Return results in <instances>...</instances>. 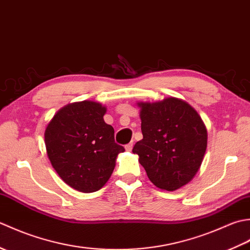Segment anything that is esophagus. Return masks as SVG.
Returning <instances> with one entry per match:
<instances>
[{"instance_id": "1", "label": "esophagus", "mask_w": 250, "mask_h": 250, "mask_svg": "<svg viewBox=\"0 0 250 250\" xmlns=\"http://www.w3.org/2000/svg\"><path fill=\"white\" fill-rule=\"evenodd\" d=\"M125 148L126 151H131L132 148H133V143H129V144H126L125 146Z\"/></svg>"}]
</instances>
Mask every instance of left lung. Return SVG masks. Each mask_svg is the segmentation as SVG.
<instances>
[{
    "mask_svg": "<svg viewBox=\"0 0 250 250\" xmlns=\"http://www.w3.org/2000/svg\"><path fill=\"white\" fill-rule=\"evenodd\" d=\"M143 140L134 145L150 182L174 191L198 173L207 147V130L192 106L177 98L139 102Z\"/></svg>",
    "mask_w": 250,
    "mask_h": 250,
    "instance_id": "8db88e82",
    "label": "left lung"
}]
</instances>
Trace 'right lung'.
<instances>
[{
  "label": "right lung",
  "instance_id": "right-lung-1",
  "mask_svg": "<svg viewBox=\"0 0 250 250\" xmlns=\"http://www.w3.org/2000/svg\"><path fill=\"white\" fill-rule=\"evenodd\" d=\"M106 107L93 101L65 105L45 130L47 156L61 179L89 193L107 183L125 148L116 144L114 128L104 121Z\"/></svg>",
  "mask_w": 250,
  "mask_h": 250
}]
</instances>
